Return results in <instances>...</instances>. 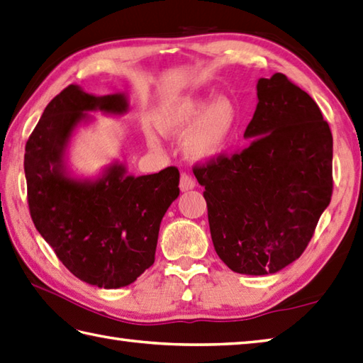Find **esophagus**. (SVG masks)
<instances>
[{
	"instance_id": "34e87169",
	"label": "esophagus",
	"mask_w": 363,
	"mask_h": 363,
	"mask_svg": "<svg viewBox=\"0 0 363 363\" xmlns=\"http://www.w3.org/2000/svg\"><path fill=\"white\" fill-rule=\"evenodd\" d=\"M179 189H181V191H189L191 189H195V181L191 179L189 174H181Z\"/></svg>"
}]
</instances>
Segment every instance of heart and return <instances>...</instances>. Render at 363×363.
Segmentation results:
<instances>
[{
    "label": "heart",
    "instance_id": "heart-1",
    "mask_svg": "<svg viewBox=\"0 0 363 363\" xmlns=\"http://www.w3.org/2000/svg\"><path fill=\"white\" fill-rule=\"evenodd\" d=\"M155 125L167 137L184 138V152L190 160L208 162L222 154L238 125V110L226 97L211 102L209 96L184 94L169 99L155 111ZM147 145L159 147L154 132H146Z\"/></svg>",
    "mask_w": 363,
    "mask_h": 363
}]
</instances>
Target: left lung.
Returning <instances> with one entry per match:
<instances>
[{
	"label": "left lung",
	"mask_w": 363,
	"mask_h": 363,
	"mask_svg": "<svg viewBox=\"0 0 363 363\" xmlns=\"http://www.w3.org/2000/svg\"><path fill=\"white\" fill-rule=\"evenodd\" d=\"M257 96L248 145L194 173L220 259L269 275L301 257L330 203L333 141L316 102L283 74L259 78Z\"/></svg>",
	"instance_id": "obj_1"
}]
</instances>
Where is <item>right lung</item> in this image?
Listing matches in <instances>:
<instances>
[{"instance_id": "obj_1", "label": "right lung", "mask_w": 363, "mask_h": 363, "mask_svg": "<svg viewBox=\"0 0 363 363\" xmlns=\"http://www.w3.org/2000/svg\"><path fill=\"white\" fill-rule=\"evenodd\" d=\"M97 111L123 116L129 99L70 84L47 105L25 147L28 204L35 230L70 272L116 289L154 264L160 222L179 196V172L133 176L111 162L97 176H78L69 163L70 141Z\"/></svg>"}]
</instances>
